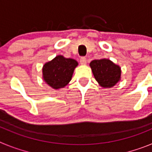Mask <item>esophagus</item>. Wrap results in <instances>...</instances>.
Wrapping results in <instances>:
<instances>
[{
    "label": "esophagus",
    "mask_w": 152,
    "mask_h": 152,
    "mask_svg": "<svg viewBox=\"0 0 152 152\" xmlns=\"http://www.w3.org/2000/svg\"><path fill=\"white\" fill-rule=\"evenodd\" d=\"M80 64H83V65H85L87 64V58L85 57H81L80 59Z\"/></svg>",
    "instance_id": "esophagus-1"
}]
</instances>
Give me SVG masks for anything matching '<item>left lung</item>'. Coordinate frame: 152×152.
Returning <instances> with one entry per match:
<instances>
[{"label":"left lung","instance_id":"obj_1","mask_svg":"<svg viewBox=\"0 0 152 152\" xmlns=\"http://www.w3.org/2000/svg\"><path fill=\"white\" fill-rule=\"evenodd\" d=\"M93 75L99 85L110 88L121 80V68L108 58L93 60L90 63Z\"/></svg>","mask_w":152,"mask_h":152}]
</instances>
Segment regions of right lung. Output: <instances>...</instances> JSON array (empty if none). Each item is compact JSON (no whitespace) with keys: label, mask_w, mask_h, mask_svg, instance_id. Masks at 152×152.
Instances as JSON below:
<instances>
[{"label":"right lung","mask_w":152,"mask_h":152,"mask_svg":"<svg viewBox=\"0 0 152 152\" xmlns=\"http://www.w3.org/2000/svg\"><path fill=\"white\" fill-rule=\"evenodd\" d=\"M78 62L73 58L57 56L42 67V79L49 87L55 90L64 88L71 81L75 68Z\"/></svg>","instance_id":"1"}]
</instances>
